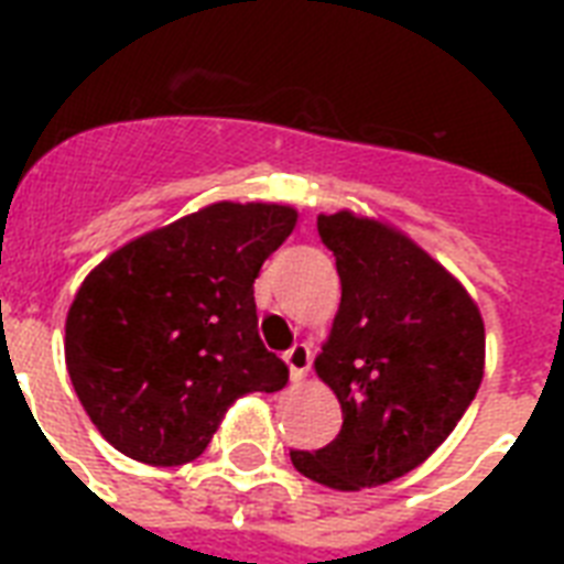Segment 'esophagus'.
Returning <instances> with one entry per match:
<instances>
[{
	"mask_svg": "<svg viewBox=\"0 0 564 564\" xmlns=\"http://www.w3.org/2000/svg\"><path fill=\"white\" fill-rule=\"evenodd\" d=\"M283 360H286V366H290L292 380H301V377H307L310 366H313V351H310V345L299 343L283 354Z\"/></svg>",
	"mask_w": 564,
	"mask_h": 564,
	"instance_id": "esophagus-1",
	"label": "esophagus"
}]
</instances>
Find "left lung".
I'll list each match as a JSON object with an SVG mask.
<instances>
[{
  "instance_id": "left-lung-1",
  "label": "left lung",
  "mask_w": 564,
  "mask_h": 564,
  "mask_svg": "<svg viewBox=\"0 0 564 564\" xmlns=\"http://www.w3.org/2000/svg\"><path fill=\"white\" fill-rule=\"evenodd\" d=\"M343 301L316 375L343 406V430L292 465L327 489L392 482L436 451L480 389L486 330L471 295L433 257L383 221L318 216Z\"/></svg>"
}]
</instances>
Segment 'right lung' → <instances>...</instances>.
<instances>
[{"instance_id":"1","label":"right lung","mask_w":564,"mask_h":564,"mask_svg":"<svg viewBox=\"0 0 564 564\" xmlns=\"http://www.w3.org/2000/svg\"><path fill=\"white\" fill-rule=\"evenodd\" d=\"M299 213L219 202L101 260L66 316V371L99 433L145 465L204 454L248 392L290 369L257 334L254 278Z\"/></svg>"}]
</instances>
